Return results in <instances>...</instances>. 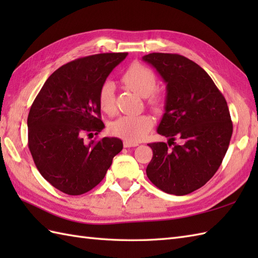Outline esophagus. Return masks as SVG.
<instances>
[{
    "mask_svg": "<svg viewBox=\"0 0 258 258\" xmlns=\"http://www.w3.org/2000/svg\"><path fill=\"white\" fill-rule=\"evenodd\" d=\"M123 144H124V147H135L139 145L138 142H131V141H124Z\"/></svg>",
    "mask_w": 258,
    "mask_h": 258,
    "instance_id": "1",
    "label": "esophagus"
}]
</instances>
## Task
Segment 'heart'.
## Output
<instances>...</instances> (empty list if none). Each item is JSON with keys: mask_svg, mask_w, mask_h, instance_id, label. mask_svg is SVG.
<instances>
[{"mask_svg": "<svg viewBox=\"0 0 258 258\" xmlns=\"http://www.w3.org/2000/svg\"><path fill=\"white\" fill-rule=\"evenodd\" d=\"M123 83L130 90L146 97L153 111L160 113L165 106V98L155 92L157 80L154 72L141 63H133L126 69L122 76ZM98 105L104 113L115 112V85L113 82H105L98 92ZM153 119L149 115H124L109 125V133L126 141L138 142L152 128Z\"/></svg>", "mask_w": 258, "mask_h": 258, "instance_id": "obj_1", "label": "heart"}]
</instances>
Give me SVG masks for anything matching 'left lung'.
<instances>
[{
    "label": "left lung",
    "instance_id": "8db88e82",
    "mask_svg": "<svg viewBox=\"0 0 258 258\" xmlns=\"http://www.w3.org/2000/svg\"><path fill=\"white\" fill-rule=\"evenodd\" d=\"M143 61L166 83L165 113L157 133L169 139L168 146L149 144L153 157L147 177L167 194H189L214 176L227 152L233 123L226 100L211 76L187 57L151 53Z\"/></svg>",
    "mask_w": 258,
    "mask_h": 258
}]
</instances>
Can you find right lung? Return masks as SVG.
Here are the masks:
<instances>
[{"label":"right lung","mask_w":258,"mask_h":258,"mask_svg":"<svg viewBox=\"0 0 258 258\" xmlns=\"http://www.w3.org/2000/svg\"><path fill=\"white\" fill-rule=\"evenodd\" d=\"M127 53H103L81 57L57 69L33 102L29 117V149L38 172L69 195L94 188L105 176L113 157L123 150L116 138L86 144L84 134H98V92Z\"/></svg>","instance_id":"obj_1"}]
</instances>
